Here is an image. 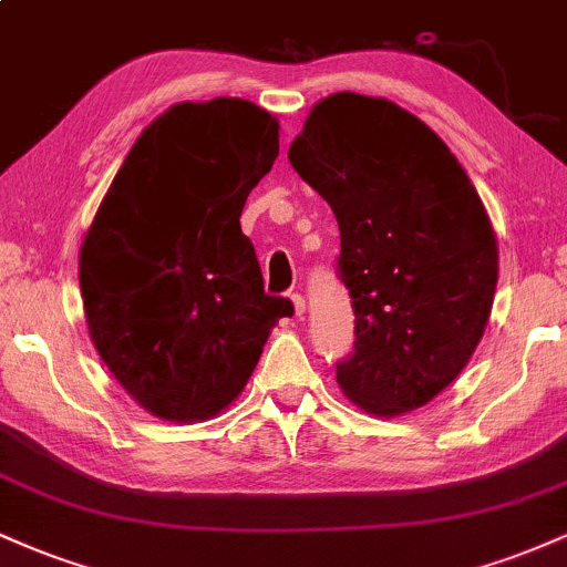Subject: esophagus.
Wrapping results in <instances>:
<instances>
[{
    "instance_id": "esophagus-1",
    "label": "esophagus",
    "mask_w": 567,
    "mask_h": 567,
    "mask_svg": "<svg viewBox=\"0 0 567 567\" xmlns=\"http://www.w3.org/2000/svg\"><path fill=\"white\" fill-rule=\"evenodd\" d=\"M290 301H292V311H296V317H303V311H306V301H303L301 292H292Z\"/></svg>"
}]
</instances>
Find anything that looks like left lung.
Listing matches in <instances>:
<instances>
[{
  "label": "left lung",
  "mask_w": 567,
  "mask_h": 567,
  "mask_svg": "<svg viewBox=\"0 0 567 567\" xmlns=\"http://www.w3.org/2000/svg\"><path fill=\"white\" fill-rule=\"evenodd\" d=\"M288 159L341 231L357 341L338 386L379 419L424 408L491 320L498 243L477 188L426 122L360 93L317 101Z\"/></svg>",
  "instance_id": "obj_1"
}]
</instances>
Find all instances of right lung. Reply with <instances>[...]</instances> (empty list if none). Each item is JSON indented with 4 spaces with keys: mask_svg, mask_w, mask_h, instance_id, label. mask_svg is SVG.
Returning a JSON list of instances; mask_svg holds the SVG:
<instances>
[{
    "mask_svg": "<svg viewBox=\"0 0 567 567\" xmlns=\"http://www.w3.org/2000/svg\"><path fill=\"white\" fill-rule=\"evenodd\" d=\"M279 154L275 114L243 97L173 103L116 171L80 247L90 341L154 419L210 421L243 394L271 328L239 216Z\"/></svg>",
    "mask_w": 567,
    "mask_h": 567,
    "instance_id": "right-lung-1",
    "label": "right lung"
}]
</instances>
